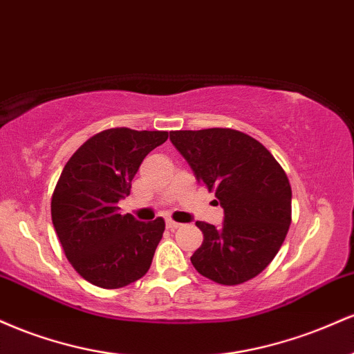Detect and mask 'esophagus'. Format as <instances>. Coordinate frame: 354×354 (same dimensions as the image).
Listing matches in <instances>:
<instances>
[{
    "mask_svg": "<svg viewBox=\"0 0 354 354\" xmlns=\"http://www.w3.org/2000/svg\"><path fill=\"white\" fill-rule=\"evenodd\" d=\"M166 226H168L169 230H178L180 228V223H176V221H173V219H168V221H166Z\"/></svg>",
    "mask_w": 354,
    "mask_h": 354,
    "instance_id": "34e87169",
    "label": "esophagus"
}]
</instances>
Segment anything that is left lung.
I'll return each mask as SVG.
<instances>
[{"label": "left lung", "mask_w": 354, "mask_h": 354, "mask_svg": "<svg viewBox=\"0 0 354 354\" xmlns=\"http://www.w3.org/2000/svg\"><path fill=\"white\" fill-rule=\"evenodd\" d=\"M169 140L225 209L219 228L196 223L203 245L191 256L193 266L226 286L258 276L273 261L291 225V186L281 165L236 129L171 131Z\"/></svg>", "instance_id": "obj_1"}]
</instances>
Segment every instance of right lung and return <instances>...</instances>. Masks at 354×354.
I'll use <instances>...</instances> for the list:
<instances>
[{
  "instance_id": "add662e5",
  "label": "right lung",
  "mask_w": 354,
  "mask_h": 354,
  "mask_svg": "<svg viewBox=\"0 0 354 354\" xmlns=\"http://www.w3.org/2000/svg\"><path fill=\"white\" fill-rule=\"evenodd\" d=\"M168 131L104 129L64 165L51 196V219L71 266L95 286L116 290L148 273L163 238L165 219L138 221L120 214L146 154Z\"/></svg>"
}]
</instances>
